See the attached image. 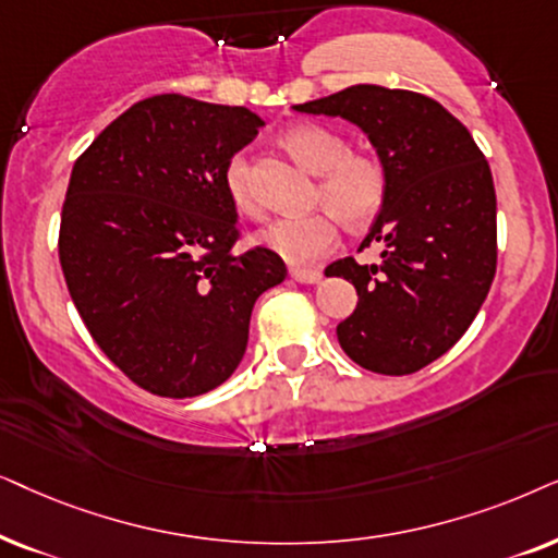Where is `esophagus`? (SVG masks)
Instances as JSON below:
<instances>
[{
	"label": "esophagus",
	"instance_id": "34e87169",
	"mask_svg": "<svg viewBox=\"0 0 558 558\" xmlns=\"http://www.w3.org/2000/svg\"><path fill=\"white\" fill-rule=\"evenodd\" d=\"M291 278L295 283H318L322 270H303V267H291Z\"/></svg>",
	"mask_w": 558,
	"mask_h": 558
}]
</instances>
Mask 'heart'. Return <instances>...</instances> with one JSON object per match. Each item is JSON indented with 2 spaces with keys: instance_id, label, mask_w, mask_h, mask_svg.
<instances>
[{
  "instance_id": "obj_1",
  "label": "heart",
  "mask_w": 558,
  "mask_h": 558,
  "mask_svg": "<svg viewBox=\"0 0 558 558\" xmlns=\"http://www.w3.org/2000/svg\"><path fill=\"white\" fill-rule=\"evenodd\" d=\"M283 145L308 170L322 173L316 204L329 209L272 221L257 234V242L286 263L308 265L337 247L339 217L349 227H365L383 211L388 198V170L377 155L349 150L347 140L326 124H299L286 132ZM221 181L229 202L242 217H263V204L252 191L247 155L234 153L227 160Z\"/></svg>"
}]
</instances>
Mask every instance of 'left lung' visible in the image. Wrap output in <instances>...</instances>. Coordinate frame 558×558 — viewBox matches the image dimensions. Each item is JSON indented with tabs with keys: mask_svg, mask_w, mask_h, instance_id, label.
I'll list each match as a JSON object with an SVG mask.
<instances>
[{
	"mask_svg": "<svg viewBox=\"0 0 558 558\" xmlns=\"http://www.w3.org/2000/svg\"><path fill=\"white\" fill-rule=\"evenodd\" d=\"M293 109L356 124L388 170V198L362 242H380L383 263L326 267L360 295L337 326L339 344L369 373H418L462 339L493 286L497 204L485 155L439 101L405 88L356 84Z\"/></svg>",
	"mask_w": 558,
	"mask_h": 558,
	"instance_id": "obj_1",
	"label": "left lung"
}]
</instances>
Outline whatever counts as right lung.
Listing matches in <instances>:
<instances>
[{"mask_svg": "<svg viewBox=\"0 0 558 558\" xmlns=\"http://www.w3.org/2000/svg\"><path fill=\"white\" fill-rule=\"evenodd\" d=\"M259 128L244 107L150 96L71 170L65 286L101 352L153 396L219 388L247 349L255 301L288 275L267 247L232 250L240 227L221 173Z\"/></svg>", "mask_w": 558, "mask_h": 558, "instance_id": "obj_1", "label": "right lung"}]
</instances>
